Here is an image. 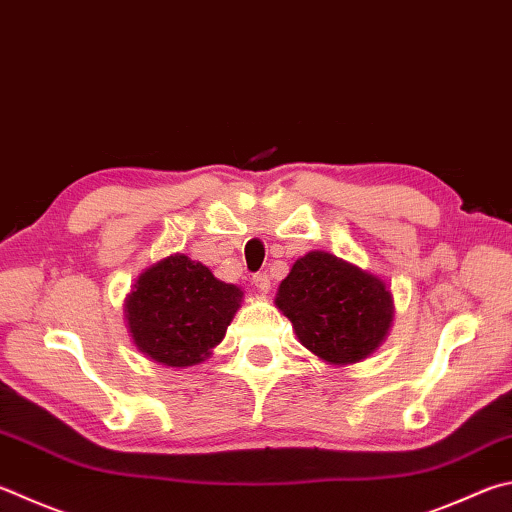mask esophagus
Wrapping results in <instances>:
<instances>
[{"label":"esophagus","mask_w":512,"mask_h":512,"mask_svg":"<svg viewBox=\"0 0 512 512\" xmlns=\"http://www.w3.org/2000/svg\"><path fill=\"white\" fill-rule=\"evenodd\" d=\"M253 284L259 293H268V288H271V277H268L266 273H255Z\"/></svg>","instance_id":"34e87169"}]
</instances>
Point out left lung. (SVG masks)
Returning a JSON list of instances; mask_svg holds the SVG:
<instances>
[{
  "instance_id": "1",
  "label": "left lung",
  "mask_w": 512,
  "mask_h": 512,
  "mask_svg": "<svg viewBox=\"0 0 512 512\" xmlns=\"http://www.w3.org/2000/svg\"><path fill=\"white\" fill-rule=\"evenodd\" d=\"M275 302L297 340L331 365L367 358L394 318L392 293L378 277L322 250L297 259Z\"/></svg>"
}]
</instances>
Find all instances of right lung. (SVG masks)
<instances>
[{
    "label": "right lung",
    "mask_w": 512,
    "mask_h": 512,
    "mask_svg": "<svg viewBox=\"0 0 512 512\" xmlns=\"http://www.w3.org/2000/svg\"><path fill=\"white\" fill-rule=\"evenodd\" d=\"M241 295L190 257H167L138 277L127 300L134 345L167 367L197 365L224 340Z\"/></svg>",
    "instance_id": "obj_1"
}]
</instances>
